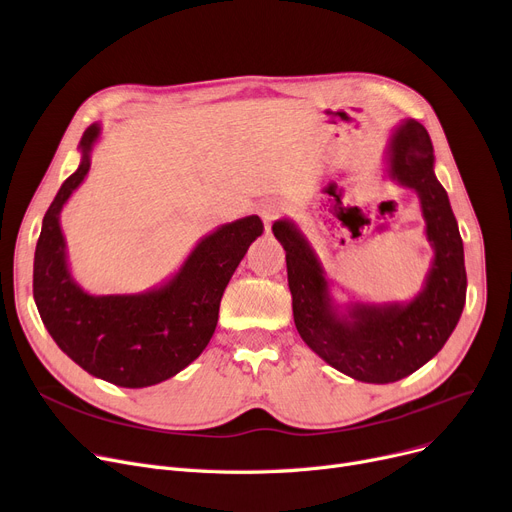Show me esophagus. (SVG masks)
Wrapping results in <instances>:
<instances>
[{"label": "esophagus", "instance_id": "1", "mask_svg": "<svg viewBox=\"0 0 512 512\" xmlns=\"http://www.w3.org/2000/svg\"><path fill=\"white\" fill-rule=\"evenodd\" d=\"M283 212V204L279 200H264L260 206H258V214L262 218L264 223V229H269L271 223L275 221V218Z\"/></svg>", "mask_w": 512, "mask_h": 512}]
</instances>
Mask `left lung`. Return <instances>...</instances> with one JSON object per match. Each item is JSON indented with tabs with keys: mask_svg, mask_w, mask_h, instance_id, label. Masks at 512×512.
<instances>
[{
	"mask_svg": "<svg viewBox=\"0 0 512 512\" xmlns=\"http://www.w3.org/2000/svg\"><path fill=\"white\" fill-rule=\"evenodd\" d=\"M385 179L419 196L433 248L423 287L406 302L333 298V279L300 227L279 218L273 233L285 250L294 323L304 344L339 373L364 383H394L444 348L467 300L465 250L448 193L435 177L427 129L404 118L385 145Z\"/></svg>",
	"mask_w": 512,
	"mask_h": 512,
	"instance_id": "8db88e82",
	"label": "left lung"
}]
</instances>
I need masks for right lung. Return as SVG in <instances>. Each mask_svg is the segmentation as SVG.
<instances>
[{"label":"right lung","mask_w":512,"mask_h":512,"mask_svg":"<svg viewBox=\"0 0 512 512\" xmlns=\"http://www.w3.org/2000/svg\"><path fill=\"white\" fill-rule=\"evenodd\" d=\"M100 137V123L87 127L79 143L81 162L43 216L33 298L58 348L83 371L118 387H150L175 377L204 352L225 287L250 243L262 235V221L252 214L216 227L179 271L139 294H89L72 277L60 212L87 179Z\"/></svg>","instance_id":"add662e5"}]
</instances>
